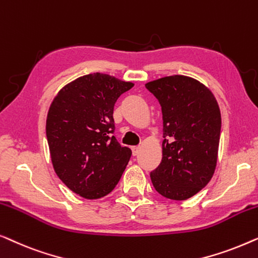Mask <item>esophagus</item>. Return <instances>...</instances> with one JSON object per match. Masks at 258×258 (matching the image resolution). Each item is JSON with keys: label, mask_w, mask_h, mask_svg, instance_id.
<instances>
[{"label": "esophagus", "mask_w": 258, "mask_h": 258, "mask_svg": "<svg viewBox=\"0 0 258 258\" xmlns=\"http://www.w3.org/2000/svg\"><path fill=\"white\" fill-rule=\"evenodd\" d=\"M139 152H140V147H139V146L132 147V153H133L134 157H137V155L139 154Z\"/></svg>", "instance_id": "esophagus-1"}]
</instances>
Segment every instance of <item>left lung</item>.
I'll use <instances>...</instances> for the list:
<instances>
[{"label":"left lung","mask_w":258,"mask_h":258,"mask_svg":"<svg viewBox=\"0 0 258 258\" xmlns=\"http://www.w3.org/2000/svg\"><path fill=\"white\" fill-rule=\"evenodd\" d=\"M162 111V160L151 180L170 200H187L207 186L215 172L221 134L219 104L208 88L187 76L147 83Z\"/></svg>","instance_id":"obj_1"}]
</instances>
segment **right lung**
Masks as SVG:
<instances>
[{"mask_svg": "<svg viewBox=\"0 0 258 258\" xmlns=\"http://www.w3.org/2000/svg\"><path fill=\"white\" fill-rule=\"evenodd\" d=\"M133 85L96 72L65 85L51 103L46 139L53 169L82 198L111 193L128 164L132 151L113 136V108Z\"/></svg>", "mask_w": 258, "mask_h": 258, "instance_id": "obj_1", "label": "right lung"}]
</instances>
